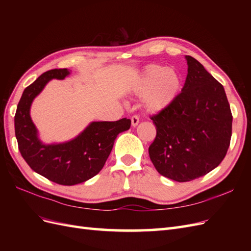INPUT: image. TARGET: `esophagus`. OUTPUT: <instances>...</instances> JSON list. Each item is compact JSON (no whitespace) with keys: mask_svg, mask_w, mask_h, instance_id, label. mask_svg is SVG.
<instances>
[{"mask_svg":"<svg viewBox=\"0 0 251 251\" xmlns=\"http://www.w3.org/2000/svg\"><path fill=\"white\" fill-rule=\"evenodd\" d=\"M131 123H132V126H137L138 124H139V117L137 115H134L132 118H131Z\"/></svg>","mask_w":251,"mask_h":251,"instance_id":"obj_1","label":"esophagus"}]
</instances>
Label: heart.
Returning a JSON list of instances; mask_svg holds the SVG:
<instances>
[{
  "label": "heart",
  "mask_w": 251,
  "mask_h": 251,
  "mask_svg": "<svg viewBox=\"0 0 251 251\" xmlns=\"http://www.w3.org/2000/svg\"><path fill=\"white\" fill-rule=\"evenodd\" d=\"M181 89V77L174 70L163 66L150 65L134 86L138 96H146L144 107L151 113H158L174 101Z\"/></svg>",
  "instance_id": "heart-1"
}]
</instances>
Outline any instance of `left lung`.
<instances>
[{
    "mask_svg": "<svg viewBox=\"0 0 251 251\" xmlns=\"http://www.w3.org/2000/svg\"><path fill=\"white\" fill-rule=\"evenodd\" d=\"M185 83L168 108L151 116L156 138L149 154L162 176L187 182L222 162L231 138L232 115L223 86L186 55Z\"/></svg>",
    "mask_w": 251,
    "mask_h": 251,
    "instance_id": "left-lung-1",
    "label": "left lung"
}]
</instances>
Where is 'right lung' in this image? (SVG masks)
<instances>
[{
	"mask_svg": "<svg viewBox=\"0 0 251 251\" xmlns=\"http://www.w3.org/2000/svg\"><path fill=\"white\" fill-rule=\"evenodd\" d=\"M68 69H53L43 73L28 86L19 101L14 130L22 157L35 173L62 185L82 183L101 171L117 135L128 130L131 120L92 121L76 137L62 143H43L30 116L34 98L53 79H64Z\"/></svg>",
	"mask_w": 251,
	"mask_h": 251,
	"instance_id": "1",
	"label": "right lung"
}]
</instances>
